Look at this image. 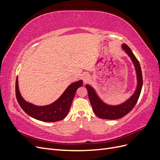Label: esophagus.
<instances>
[{
	"mask_svg": "<svg viewBox=\"0 0 160 160\" xmlns=\"http://www.w3.org/2000/svg\"><path fill=\"white\" fill-rule=\"evenodd\" d=\"M81 78L83 79L84 83H87L90 80V76L88 73H83L81 76Z\"/></svg>",
	"mask_w": 160,
	"mask_h": 160,
	"instance_id": "34e87169",
	"label": "esophagus"
}]
</instances>
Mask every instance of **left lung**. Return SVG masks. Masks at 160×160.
<instances>
[{
	"label": "left lung",
	"mask_w": 160,
	"mask_h": 160,
	"mask_svg": "<svg viewBox=\"0 0 160 160\" xmlns=\"http://www.w3.org/2000/svg\"><path fill=\"white\" fill-rule=\"evenodd\" d=\"M122 49L127 53L132 59L134 65L137 75L138 84L137 88L133 94L126 101L118 105H110L105 103L97 94L95 90L91 85H86V88L88 91L89 99L92 106L93 112L101 119H117L122 118L125 115L132 110L137 103L139 98L143 85V77L140 64L130 48L123 43Z\"/></svg>",
	"instance_id": "1"
}]
</instances>
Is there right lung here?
<instances>
[{"mask_svg":"<svg viewBox=\"0 0 160 160\" xmlns=\"http://www.w3.org/2000/svg\"><path fill=\"white\" fill-rule=\"evenodd\" d=\"M82 85V80L76 81L69 85L55 102L48 105L37 106L27 102L22 98L18 89L17 77L15 85L16 98L21 108L31 117L45 122H55L63 119L68 114L75 92Z\"/></svg>","mask_w":160,"mask_h":160,"instance_id":"1","label":"right lung"}]
</instances>
